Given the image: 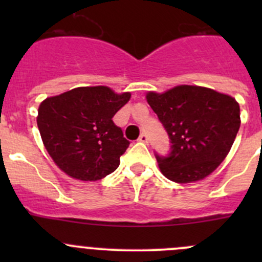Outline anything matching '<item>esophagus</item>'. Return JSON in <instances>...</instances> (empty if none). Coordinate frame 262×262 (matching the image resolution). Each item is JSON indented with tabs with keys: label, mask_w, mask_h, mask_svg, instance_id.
<instances>
[{
	"label": "esophagus",
	"mask_w": 262,
	"mask_h": 262,
	"mask_svg": "<svg viewBox=\"0 0 262 262\" xmlns=\"http://www.w3.org/2000/svg\"><path fill=\"white\" fill-rule=\"evenodd\" d=\"M138 141L142 142V143H148V141H149V139H148V136H147L146 133H142L141 137H139Z\"/></svg>",
	"instance_id": "obj_1"
}]
</instances>
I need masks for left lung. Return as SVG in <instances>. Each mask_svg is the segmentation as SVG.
<instances>
[{
    "mask_svg": "<svg viewBox=\"0 0 262 262\" xmlns=\"http://www.w3.org/2000/svg\"><path fill=\"white\" fill-rule=\"evenodd\" d=\"M147 101L170 138V153H156L161 172L171 181H199L228 155L238 133L239 105L233 97L199 86L147 94Z\"/></svg>",
    "mask_w": 262,
    "mask_h": 262,
    "instance_id": "obj_1",
    "label": "left lung"
}]
</instances>
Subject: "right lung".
<instances>
[{
    "instance_id": "right-lung-1",
    "label": "right lung",
    "mask_w": 262,
    "mask_h": 262,
    "mask_svg": "<svg viewBox=\"0 0 262 262\" xmlns=\"http://www.w3.org/2000/svg\"><path fill=\"white\" fill-rule=\"evenodd\" d=\"M130 99L106 86L77 87L48 97L38 110L41 139L58 167L82 181L114 172L130 142L113 118Z\"/></svg>"
}]
</instances>
